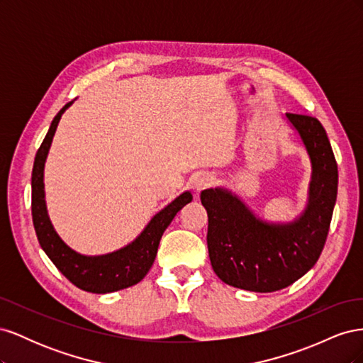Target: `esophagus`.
Masks as SVG:
<instances>
[{
    "mask_svg": "<svg viewBox=\"0 0 363 363\" xmlns=\"http://www.w3.org/2000/svg\"><path fill=\"white\" fill-rule=\"evenodd\" d=\"M213 182H215V179L212 177V175L203 174V175H200L199 179H196V182H195V188H196V191H203V189L208 188V186H212V184H213Z\"/></svg>",
    "mask_w": 363,
    "mask_h": 363,
    "instance_id": "obj_1",
    "label": "esophagus"
}]
</instances>
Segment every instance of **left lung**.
Wrapping results in <instances>:
<instances>
[{
  "label": "left lung",
  "mask_w": 363,
  "mask_h": 363,
  "mask_svg": "<svg viewBox=\"0 0 363 363\" xmlns=\"http://www.w3.org/2000/svg\"><path fill=\"white\" fill-rule=\"evenodd\" d=\"M312 160L311 196L304 215L288 225L262 223L236 196L203 191L207 248L216 276L233 288L274 292L303 277L320 259L337 195V163L323 124L313 116L286 113Z\"/></svg>",
  "instance_id": "obj_1"
}]
</instances>
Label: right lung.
I'll return each mask as SVG.
<instances>
[{
    "mask_svg": "<svg viewBox=\"0 0 363 363\" xmlns=\"http://www.w3.org/2000/svg\"><path fill=\"white\" fill-rule=\"evenodd\" d=\"M72 104H65L62 111L54 116L48 133L40 144L31 172V216L33 225L42 250L56 265V268L77 288L86 292L107 294L133 286L147 276L152 262L156 259L160 238L171 224L174 216L182 207L192 201L191 192L182 194L168 207L159 212L142 235L133 244L112 255L87 257L72 251L63 244V240L54 232L47 215L45 200H43V164L48 155L51 140L56 133L62 113Z\"/></svg>",
    "mask_w": 363,
    "mask_h": 363,
    "instance_id": "add662e5",
    "label": "right lung"
}]
</instances>
